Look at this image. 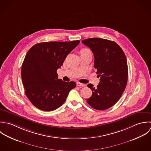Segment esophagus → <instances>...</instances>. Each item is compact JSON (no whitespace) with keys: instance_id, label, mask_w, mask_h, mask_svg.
<instances>
[{"instance_id":"obj_1","label":"esophagus","mask_w":151,"mask_h":151,"mask_svg":"<svg viewBox=\"0 0 151 151\" xmlns=\"http://www.w3.org/2000/svg\"><path fill=\"white\" fill-rule=\"evenodd\" d=\"M76 85H77V86H79V87H85L86 86V85L83 84V83H81L80 82H77Z\"/></svg>"}]
</instances>
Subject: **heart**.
<instances>
[{
    "instance_id": "1",
    "label": "heart",
    "mask_w": 151,
    "mask_h": 151,
    "mask_svg": "<svg viewBox=\"0 0 151 151\" xmlns=\"http://www.w3.org/2000/svg\"><path fill=\"white\" fill-rule=\"evenodd\" d=\"M82 51H90L88 49H83V50H82Z\"/></svg>"
}]
</instances>
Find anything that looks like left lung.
<instances>
[{"mask_svg":"<svg viewBox=\"0 0 151 151\" xmlns=\"http://www.w3.org/2000/svg\"><path fill=\"white\" fill-rule=\"evenodd\" d=\"M92 51L94 68L100 81L95 88L88 85L92 95L87 102L93 109L104 110L114 106L120 99L128 81V65L125 55L114 41L91 38L82 41Z\"/></svg>","mask_w":151,"mask_h":151,"instance_id":"obj_1","label":"left lung"}]
</instances>
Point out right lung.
Listing matches in <instances>:
<instances>
[{
    "label": "right lung",
    "mask_w": 151,
    "mask_h": 151,
    "mask_svg": "<svg viewBox=\"0 0 151 151\" xmlns=\"http://www.w3.org/2000/svg\"><path fill=\"white\" fill-rule=\"evenodd\" d=\"M79 42V40L40 42L26 54L22 66V79L26 96L37 109L46 111L56 110L76 87L75 82L58 79L57 70Z\"/></svg>",
    "instance_id": "1"
}]
</instances>
